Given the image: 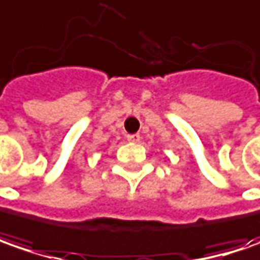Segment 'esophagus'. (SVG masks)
<instances>
[{"mask_svg": "<svg viewBox=\"0 0 260 260\" xmlns=\"http://www.w3.org/2000/svg\"><path fill=\"white\" fill-rule=\"evenodd\" d=\"M126 139L131 141V142H138L141 137H139L138 134H132V135H126Z\"/></svg>", "mask_w": 260, "mask_h": 260, "instance_id": "34e87169", "label": "esophagus"}]
</instances>
